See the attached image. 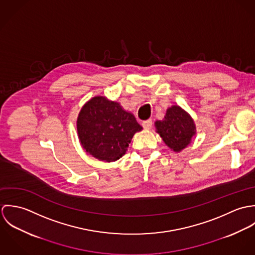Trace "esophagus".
Masks as SVG:
<instances>
[{
	"label": "esophagus",
	"instance_id": "esophagus-1",
	"mask_svg": "<svg viewBox=\"0 0 255 255\" xmlns=\"http://www.w3.org/2000/svg\"><path fill=\"white\" fill-rule=\"evenodd\" d=\"M152 126H153V123H152L151 120H147V121H144V122L142 123V127H143L145 129H151Z\"/></svg>",
	"mask_w": 255,
	"mask_h": 255
}]
</instances>
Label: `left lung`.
Returning a JSON list of instances; mask_svg holds the SVG:
<instances>
[{
    "label": "left lung",
    "instance_id": "left-lung-1",
    "mask_svg": "<svg viewBox=\"0 0 255 255\" xmlns=\"http://www.w3.org/2000/svg\"><path fill=\"white\" fill-rule=\"evenodd\" d=\"M157 132L166 145L175 152H180L191 142L196 128L192 118L180 106H172L167 110L162 121H156Z\"/></svg>",
    "mask_w": 255,
    "mask_h": 255
}]
</instances>
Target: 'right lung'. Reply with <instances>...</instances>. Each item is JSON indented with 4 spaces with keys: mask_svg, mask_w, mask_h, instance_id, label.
<instances>
[{
    "mask_svg": "<svg viewBox=\"0 0 255 255\" xmlns=\"http://www.w3.org/2000/svg\"><path fill=\"white\" fill-rule=\"evenodd\" d=\"M76 128L87 153L98 160L114 162L126 154L132 136L142 127L120 103L96 96L80 110Z\"/></svg>",
    "mask_w": 255,
    "mask_h": 255,
    "instance_id": "1",
    "label": "right lung"
}]
</instances>
